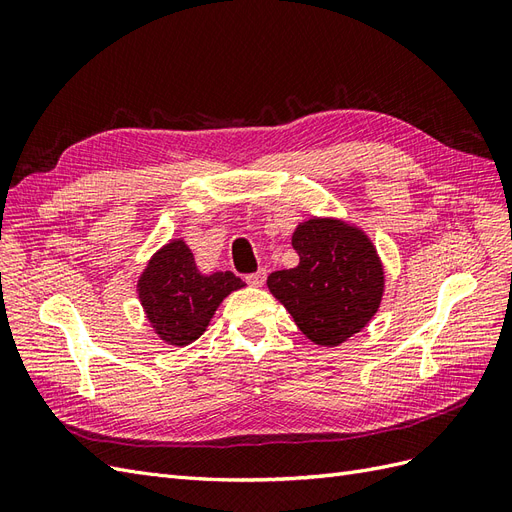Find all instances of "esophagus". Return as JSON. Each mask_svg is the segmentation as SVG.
Wrapping results in <instances>:
<instances>
[{
    "instance_id": "esophagus-1",
    "label": "esophagus",
    "mask_w": 512,
    "mask_h": 512,
    "mask_svg": "<svg viewBox=\"0 0 512 512\" xmlns=\"http://www.w3.org/2000/svg\"><path fill=\"white\" fill-rule=\"evenodd\" d=\"M265 277H267L265 271H256V273L245 275V282L250 286H262V284H265Z\"/></svg>"
}]
</instances>
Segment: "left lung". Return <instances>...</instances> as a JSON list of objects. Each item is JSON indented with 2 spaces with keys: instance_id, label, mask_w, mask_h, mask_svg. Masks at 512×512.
Listing matches in <instances>:
<instances>
[{
  "instance_id": "left-lung-1",
  "label": "left lung",
  "mask_w": 512,
  "mask_h": 512,
  "mask_svg": "<svg viewBox=\"0 0 512 512\" xmlns=\"http://www.w3.org/2000/svg\"><path fill=\"white\" fill-rule=\"evenodd\" d=\"M292 247L299 265L271 273L269 290L305 337L342 344L378 312L384 277L374 245L342 222L309 220L294 230Z\"/></svg>"
}]
</instances>
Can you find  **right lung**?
<instances>
[{"label":"right lung","instance_id":"add662e5","mask_svg":"<svg viewBox=\"0 0 512 512\" xmlns=\"http://www.w3.org/2000/svg\"><path fill=\"white\" fill-rule=\"evenodd\" d=\"M245 282L232 271L200 275L190 247L170 241L151 258L138 297L156 333L170 346H188L205 333L215 309Z\"/></svg>","mask_w":512,"mask_h":512}]
</instances>
